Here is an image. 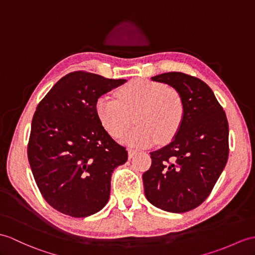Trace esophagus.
<instances>
[{
	"label": "esophagus",
	"instance_id": "1",
	"mask_svg": "<svg viewBox=\"0 0 255 255\" xmlns=\"http://www.w3.org/2000/svg\"><path fill=\"white\" fill-rule=\"evenodd\" d=\"M138 151L137 150H133V149H128V157L129 158H132L134 154H137Z\"/></svg>",
	"mask_w": 255,
	"mask_h": 255
}]
</instances>
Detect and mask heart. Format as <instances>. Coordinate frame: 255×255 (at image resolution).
Segmentation results:
<instances>
[{
	"instance_id": "heart-1",
	"label": "heart",
	"mask_w": 255,
	"mask_h": 255,
	"mask_svg": "<svg viewBox=\"0 0 255 255\" xmlns=\"http://www.w3.org/2000/svg\"><path fill=\"white\" fill-rule=\"evenodd\" d=\"M116 99L101 96L96 112L101 125L112 137L122 138L133 121L137 126L124 139L135 146L165 143L179 131L185 104L174 88L145 78L132 79L116 90Z\"/></svg>"
}]
</instances>
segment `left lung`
<instances>
[{
	"mask_svg": "<svg viewBox=\"0 0 255 255\" xmlns=\"http://www.w3.org/2000/svg\"><path fill=\"white\" fill-rule=\"evenodd\" d=\"M180 93L185 117L173 141L151 152L152 164L142 175L144 194L156 208L185 213L209 197L226 166L228 121L204 81L179 72L152 77Z\"/></svg>",
	"mask_w": 255,
	"mask_h": 255,
	"instance_id": "8db88e82",
	"label": "left lung"
}]
</instances>
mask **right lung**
I'll return each mask as SVG.
<instances>
[{
  "mask_svg": "<svg viewBox=\"0 0 255 255\" xmlns=\"http://www.w3.org/2000/svg\"><path fill=\"white\" fill-rule=\"evenodd\" d=\"M125 81L85 70L69 73L34 112L29 164L44 200L65 215L87 217L102 210L112 173L127 161L126 147L108 133L96 112L97 100Z\"/></svg>",
  "mask_w": 255,
  "mask_h": 255,
  "instance_id": "right-lung-1",
  "label": "right lung"
}]
</instances>
